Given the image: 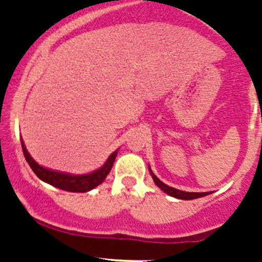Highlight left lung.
<instances>
[{
    "label": "left lung",
    "mask_w": 262,
    "mask_h": 262,
    "mask_svg": "<svg viewBox=\"0 0 262 262\" xmlns=\"http://www.w3.org/2000/svg\"><path fill=\"white\" fill-rule=\"evenodd\" d=\"M149 172H150V175H151L152 180H154L155 185L158 186V187L160 188L161 191H164L165 193H167V194H169V196H171V197L179 198V200L189 201V200H196V198H201V197H204V196H208V194L212 193V192H185V191H181V189H177V188L170 187V186L165 185L164 182L160 181V180H159L158 177L155 176V173L152 172V170L150 169V166H149Z\"/></svg>",
    "instance_id": "left-lung-1"
}]
</instances>
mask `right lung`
<instances>
[{
  "label": "right lung",
  "instance_id": "1",
  "mask_svg": "<svg viewBox=\"0 0 262 262\" xmlns=\"http://www.w3.org/2000/svg\"><path fill=\"white\" fill-rule=\"evenodd\" d=\"M20 144H22L23 154H25L27 162H28L29 166L32 167L33 172H34L41 181L49 183V185H52L56 188L64 189V191L81 192V193L91 191V189L97 187L98 185H101V183L104 181V179H106L108 173H110L111 169H112L117 154H118V149H117L116 151H113L112 154L108 156L106 162L102 165L100 169L92 171V172L90 173L74 175V173L70 172H62V171H56L41 166V165H39L38 162L32 158L31 154H29L25 145V141L20 140Z\"/></svg>",
  "mask_w": 262,
  "mask_h": 262
}]
</instances>
